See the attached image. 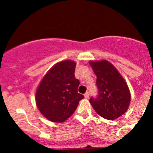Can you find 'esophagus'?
<instances>
[{
  "instance_id": "34e87169",
  "label": "esophagus",
  "mask_w": 153,
  "mask_h": 153,
  "mask_svg": "<svg viewBox=\"0 0 153 153\" xmlns=\"http://www.w3.org/2000/svg\"><path fill=\"white\" fill-rule=\"evenodd\" d=\"M89 93L88 92H86L85 94H84V98H89Z\"/></svg>"
}]
</instances>
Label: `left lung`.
<instances>
[{"label":"left lung","instance_id":"obj_1","mask_svg":"<svg viewBox=\"0 0 153 153\" xmlns=\"http://www.w3.org/2000/svg\"><path fill=\"white\" fill-rule=\"evenodd\" d=\"M97 76L98 95L89 99L95 112L107 120H115L124 114L131 101L130 92L121 74L106 60L90 61Z\"/></svg>","mask_w":153,"mask_h":153}]
</instances>
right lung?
I'll return each instance as SVG.
<instances>
[{"mask_svg":"<svg viewBox=\"0 0 153 153\" xmlns=\"http://www.w3.org/2000/svg\"><path fill=\"white\" fill-rule=\"evenodd\" d=\"M76 63L61 61L51 68L43 78L35 93L40 112L52 122L61 123L69 118L84 98L78 92L80 81L75 77Z\"/></svg>","mask_w":153,"mask_h":153,"instance_id":"obj_1","label":"right lung"}]
</instances>
